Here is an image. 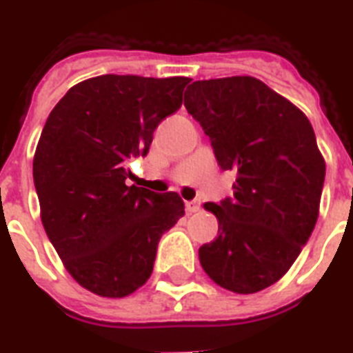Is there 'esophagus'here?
Here are the masks:
<instances>
[{"label": "esophagus", "instance_id": "1", "mask_svg": "<svg viewBox=\"0 0 353 353\" xmlns=\"http://www.w3.org/2000/svg\"><path fill=\"white\" fill-rule=\"evenodd\" d=\"M199 208H201V201H199V199H194V201H186L185 203L186 214H196Z\"/></svg>", "mask_w": 353, "mask_h": 353}]
</instances>
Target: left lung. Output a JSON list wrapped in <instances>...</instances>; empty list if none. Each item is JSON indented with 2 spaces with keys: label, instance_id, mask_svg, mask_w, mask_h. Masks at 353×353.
Returning a JSON list of instances; mask_svg holds the SVG:
<instances>
[{
  "label": "left lung",
  "instance_id": "obj_1",
  "mask_svg": "<svg viewBox=\"0 0 353 353\" xmlns=\"http://www.w3.org/2000/svg\"><path fill=\"white\" fill-rule=\"evenodd\" d=\"M185 107L210 137L219 167L236 174L232 199L203 205L219 230L199 248V263L226 290H265L290 270L317 223L326 165L314 128L252 76L194 81Z\"/></svg>",
  "mask_w": 353,
  "mask_h": 353
}]
</instances>
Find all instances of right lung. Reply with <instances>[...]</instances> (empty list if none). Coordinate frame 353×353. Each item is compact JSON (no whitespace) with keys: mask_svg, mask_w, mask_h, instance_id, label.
Here are the masks:
<instances>
[{"mask_svg":"<svg viewBox=\"0 0 353 353\" xmlns=\"http://www.w3.org/2000/svg\"><path fill=\"white\" fill-rule=\"evenodd\" d=\"M188 77L105 76L74 85L50 112L34 154L43 228L76 283L119 299L150 277L163 232L185 214L176 192L128 186L125 163L183 103Z\"/></svg>","mask_w":353,"mask_h":353,"instance_id":"1","label":"right lung"}]
</instances>
